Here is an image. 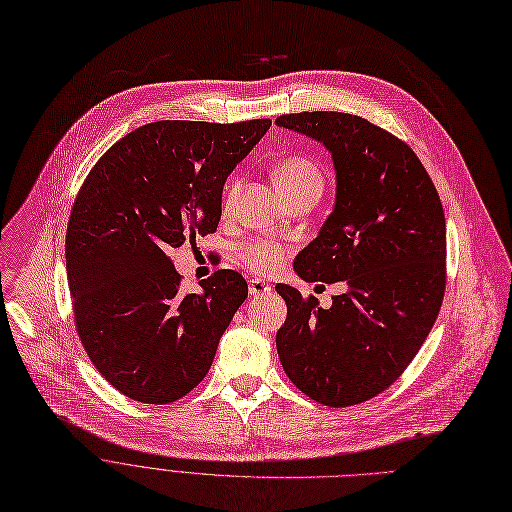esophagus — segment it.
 <instances>
[{
  "label": "esophagus",
  "mask_w": 512,
  "mask_h": 512,
  "mask_svg": "<svg viewBox=\"0 0 512 512\" xmlns=\"http://www.w3.org/2000/svg\"><path fill=\"white\" fill-rule=\"evenodd\" d=\"M248 291H250V296H266V294H271V285L262 279H252L248 285Z\"/></svg>",
  "instance_id": "34e87169"
}]
</instances>
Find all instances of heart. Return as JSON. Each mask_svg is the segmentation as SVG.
<instances>
[{
  "instance_id": "obj_1",
  "label": "heart",
  "mask_w": 512,
  "mask_h": 512,
  "mask_svg": "<svg viewBox=\"0 0 512 512\" xmlns=\"http://www.w3.org/2000/svg\"><path fill=\"white\" fill-rule=\"evenodd\" d=\"M275 183L285 198V196H291V193L308 189V187H323V175H321V168L316 166L310 158L287 156L279 160V164L275 166ZM235 193H237V183H231L225 193L227 208L233 204ZM241 256L248 262L250 269L258 273H269L279 269L285 258V250L279 246V243H273V241H254L250 246L243 248Z\"/></svg>"
}]
</instances>
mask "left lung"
<instances>
[{"label": "left lung", "mask_w": 512, "mask_h": 512, "mask_svg": "<svg viewBox=\"0 0 512 512\" xmlns=\"http://www.w3.org/2000/svg\"><path fill=\"white\" fill-rule=\"evenodd\" d=\"M277 127L321 141L335 206L296 256L304 281H344L329 308L277 285L283 371L302 394L344 408L392 385L421 350L446 289V218L425 166L404 141L344 112L283 114Z\"/></svg>", "instance_id": "8db88e82"}]
</instances>
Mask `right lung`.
I'll list each match as a JSON object with an SVG mask.
<instances>
[{
    "label": "right lung",
    "mask_w": 512,
    "mask_h": 512,
    "mask_svg": "<svg viewBox=\"0 0 512 512\" xmlns=\"http://www.w3.org/2000/svg\"><path fill=\"white\" fill-rule=\"evenodd\" d=\"M269 127L160 120L116 141L87 175L66 229L68 287L87 356L127 398L175 402L210 371L248 283L223 269L200 294H181L166 252L216 231L227 177Z\"/></svg>",
    "instance_id": "1"
}]
</instances>
